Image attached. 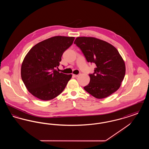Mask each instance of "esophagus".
<instances>
[{
    "label": "esophagus",
    "mask_w": 149,
    "mask_h": 149,
    "mask_svg": "<svg viewBox=\"0 0 149 149\" xmlns=\"http://www.w3.org/2000/svg\"><path fill=\"white\" fill-rule=\"evenodd\" d=\"M78 75H75V74H72V76H73L74 77H75V78H77V77H78Z\"/></svg>",
    "instance_id": "34e87169"
}]
</instances>
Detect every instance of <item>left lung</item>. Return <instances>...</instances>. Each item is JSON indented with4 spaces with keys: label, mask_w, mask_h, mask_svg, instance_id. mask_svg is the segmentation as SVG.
I'll return each mask as SVG.
<instances>
[{
    "label": "left lung",
    "mask_w": 149,
    "mask_h": 149,
    "mask_svg": "<svg viewBox=\"0 0 149 149\" xmlns=\"http://www.w3.org/2000/svg\"><path fill=\"white\" fill-rule=\"evenodd\" d=\"M74 43L87 61L96 65L94 72L89 74V83L84 87L85 91L98 99L105 98L117 91L125 77L126 66L116 48L91 37H78Z\"/></svg>",
    "instance_id": "1"
}]
</instances>
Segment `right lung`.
<instances>
[{"label": "right lung", "instance_id": "add662e5", "mask_svg": "<svg viewBox=\"0 0 149 149\" xmlns=\"http://www.w3.org/2000/svg\"><path fill=\"white\" fill-rule=\"evenodd\" d=\"M75 39L57 36L35 45L24 57L21 66L22 79L28 91L42 100H50L60 94L71 74L57 70L61 56Z\"/></svg>", "mask_w": 149, "mask_h": 149}]
</instances>
